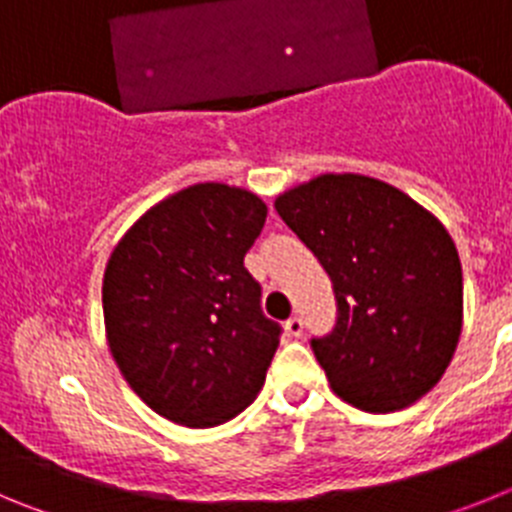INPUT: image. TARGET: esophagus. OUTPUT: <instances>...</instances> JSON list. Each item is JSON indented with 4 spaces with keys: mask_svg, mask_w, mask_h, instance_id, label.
Returning a JSON list of instances; mask_svg holds the SVG:
<instances>
[{
    "mask_svg": "<svg viewBox=\"0 0 512 512\" xmlns=\"http://www.w3.org/2000/svg\"><path fill=\"white\" fill-rule=\"evenodd\" d=\"M302 328H305V323H302L300 318H289L287 323H284V330H287V336H292V338L302 336Z\"/></svg>",
    "mask_w": 512,
    "mask_h": 512,
    "instance_id": "esophagus-1",
    "label": "esophagus"
}]
</instances>
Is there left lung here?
I'll use <instances>...</instances> for the list:
<instances>
[{
    "mask_svg": "<svg viewBox=\"0 0 512 512\" xmlns=\"http://www.w3.org/2000/svg\"><path fill=\"white\" fill-rule=\"evenodd\" d=\"M274 207L333 282L336 330L312 338L330 390L366 413L428 395L464 323L459 251L441 220L364 174H320Z\"/></svg>",
    "mask_w": 512,
    "mask_h": 512,
    "instance_id": "1",
    "label": "left lung"
}]
</instances>
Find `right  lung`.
Masks as SVG:
<instances>
[{
	"label": "right lung",
	"instance_id": "right-lung-1",
	"mask_svg": "<svg viewBox=\"0 0 512 512\" xmlns=\"http://www.w3.org/2000/svg\"><path fill=\"white\" fill-rule=\"evenodd\" d=\"M264 223L259 194L202 182L156 202L112 248L107 346L130 390L171 423L220 425L264 387L279 325L243 266Z\"/></svg>",
	"mask_w": 512,
	"mask_h": 512
}]
</instances>
